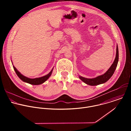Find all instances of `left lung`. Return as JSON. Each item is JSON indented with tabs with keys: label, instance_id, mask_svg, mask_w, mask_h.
I'll return each instance as SVG.
<instances>
[{
	"label": "left lung",
	"instance_id": "1",
	"mask_svg": "<svg viewBox=\"0 0 131 131\" xmlns=\"http://www.w3.org/2000/svg\"><path fill=\"white\" fill-rule=\"evenodd\" d=\"M119 60V52H118V47L117 46L116 49V56L115 61L113 64L111 65L109 69L103 75L98 76L95 78L93 79H88L81 76H79V78L86 84L90 85H97L100 84L104 83L107 82L111 77L113 75V74L116 70V68L117 66L118 62Z\"/></svg>",
	"mask_w": 131,
	"mask_h": 131
}]
</instances>
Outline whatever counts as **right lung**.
Wrapping results in <instances>:
<instances>
[{"label":"right lung","mask_w":131,"mask_h":131,"mask_svg":"<svg viewBox=\"0 0 131 131\" xmlns=\"http://www.w3.org/2000/svg\"><path fill=\"white\" fill-rule=\"evenodd\" d=\"M13 68L16 73V74L17 75V76L19 77L22 81L28 83L30 84H32V85H39L40 84L43 83V82H45L51 76V74L52 73V70L49 72V73H48L47 75L40 77V78H35V79H30V78H28L27 77H26L25 76H24L23 75L18 71L16 68L13 66Z\"/></svg>","instance_id":"right-lung-1"}]
</instances>
